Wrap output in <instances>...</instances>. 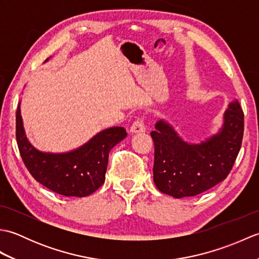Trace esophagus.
Segmentation results:
<instances>
[{"label":"esophagus","mask_w":259,"mask_h":259,"mask_svg":"<svg viewBox=\"0 0 259 259\" xmlns=\"http://www.w3.org/2000/svg\"><path fill=\"white\" fill-rule=\"evenodd\" d=\"M146 130V126H145V120L144 118L138 117L135 121L134 123L131 124L130 126V133L133 134H138V133H144Z\"/></svg>","instance_id":"34e87169"}]
</instances>
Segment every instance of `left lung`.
Masks as SVG:
<instances>
[{
    "label": "left lung",
    "mask_w": 259,
    "mask_h": 259,
    "mask_svg": "<svg viewBox=\"0 0 259 259\" xmlns=\"http://www.w3.org/2000/svg\"><path fill=\"white\" fill-rule=\"evenodd\" d=\"M222 130L200 145L185 142L171 125L160 120L150 133L155 145L153 181L175 198L201 194L227 178L244 136V112L238 100L225 112Z\"/></svg>",
    "instance_id": "left-lung-1"
}]
</instances>
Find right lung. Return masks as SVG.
Segmentation results:
<instances>
[{
    "mask_svg": "<svg viewBox=\"0 0 259 259\" xmlns=\"http://www.w3.org/2000/svg\"><path fill=\"white\" fill-rule=\"evenodd\" d=\"M15 129L21 158L32 177L48 189L65 197H85L100 188L106 179L110 150L126 137L122 126H112L71 152L37 151L24 135L20 103Z\"/></svg>",
    "mask_w": 259,
    "mask_h": 259,
    "instance_id": "obj_1",
    "label": "right lung"
}]
</instances>
